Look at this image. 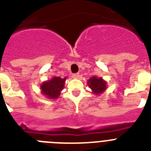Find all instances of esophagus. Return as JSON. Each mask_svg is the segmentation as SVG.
I'll return each mask as SVG.
<instances>
[{"label": "esophagus", "mask_w": 151, "mask_h": 151, "mask_svg": "<svg viewBox=\"0 0 151 151\" xmlns=\"http://www.w3.org/2000/svg\"><path fill=\"white\" fill-rule=\"evenodd\" d=\"M73 77L75 78H78L79 77V73H74L73 75Z\"/></svg>", "instance_id": "esophagus-1"}]
</instances>
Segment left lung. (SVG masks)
Masks as SVG:
<instances>
[{"label": "left lung", "mask_w": 151, "mask_h": 151, "mask_svg": "<svg viewBox=\"0 0 151 151\" xmlns=\"http://www.w3.org/2000/svg\"><path fill=\"white\" fill-rule=\"evenodd\" d=\"M88 85L95 94H102L106 89V82L102 78L93 76L88 81Z\"/></svg>", "instance_id": "obj_1"}]
</instances>
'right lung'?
Returning a JSON list of instances; mask_svg holds the SVG:
<instances>
[{"label": "right lung", "mask_w": 151, "mask_h": 151, "mask_svg": "<svg viewBox=\"0 0 151 151\" xmlns=\"http://www.w3.org/2000/svg\"><path fill=\"white\" fill-rule=\"evenodd\" d=\"M66 77L64 78L54 76L50 80L46 81L41 85V93L50 99H56L63 89Z\"/></svg>", "instance_id": "obj_1"}]
</instances>
